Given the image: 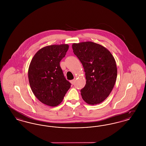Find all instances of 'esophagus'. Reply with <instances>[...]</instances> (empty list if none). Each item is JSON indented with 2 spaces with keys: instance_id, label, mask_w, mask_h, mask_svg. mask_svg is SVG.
Wrapping results in <instances>:
<instances>
[{
  "instance_id": "esophagus-1",
  "label": "esophagus",
  "mask_w": 146,
  "mask_h": 146,
  "mask_svg": "<svg viewBox=\"0 0 146 146\" xmlns=\"http://www.w3.org/2000/svg\"><path fill=\"white\" fill-rule=\"evenodd\" d=\"M70 83L72 84V85H73L74 83H75V79H74V80H70Z\"/></svg>"
}]
</instances>
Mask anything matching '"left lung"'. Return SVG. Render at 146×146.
I'll list each match as a JSON object with an SVG mask.
<instances>
[{"instance_id": "obj_1", "label": "left lung", "mask_w": 146, "mask_h": 146, "mask_svg": "<svg viewBox=\"0 0 146 146\" xmlns=\"http://www.w3.org/2000/svg\"><path fill=\"white\" fill-rule=\"evenodd\" d=\"M72 49L85 72L86 84L80 90L84 101L91 105L102 102L111 94L117 80L113 56L106 48L94 42L73 43Z\"/></svg>"}]
</instances>
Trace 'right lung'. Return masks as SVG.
Returning <instances> with one entry per match:
<instances>
[{
    "mask_svg": "<svg viewBox=\"0 0 146 146\" xmlns=\"http://www.w3.org/2000/svg\"><path fill=\"white\" fill-rule=\"evenodd\" d=\"M68 48L66 44L43 47L35 53L29 66L31 90L39 101L47 106L60 104L70 87L60 66Z\"/></svg>",
    "mask_w": 146,
    "mask_h": 146,
    "instance_id": "right-lung-1",
    "label": "right lung"
}]
</instances>
